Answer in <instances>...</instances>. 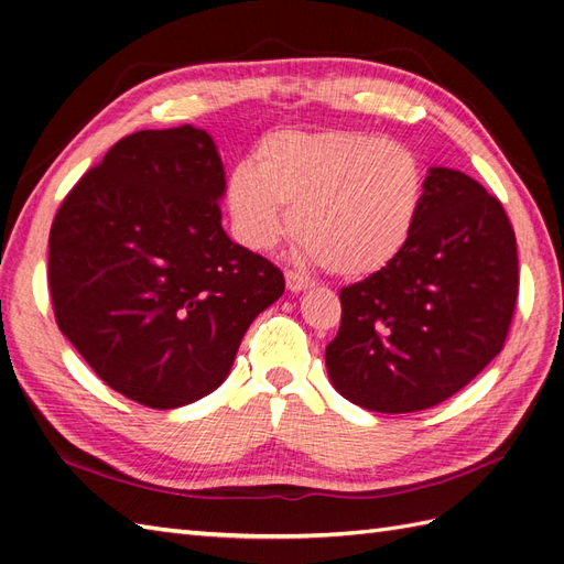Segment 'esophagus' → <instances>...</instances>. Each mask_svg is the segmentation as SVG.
Returning a JSON list of instances; mask_svg holds the SVG:
<instances>
[{
  "instance_id": "1",
  "label": "esophagus",
  "mask_w": 564,
  "mask_h": 564,
  "mask_svg": "<svg viewBox=\"0 0 564 564\" xmlns=\"http://www.w3.org/2000/svg\"><path fill=\"white\" fill-rule=\"evenodd\" d=\"M284 280H286V289L292 294H299V292H305V289H311L313 282L308 278H303L301 272H294V270H286L284 272Z\"/></svg>"
}]
</instances>
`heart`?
<instances>
[{"label":"heart","mask_w":564,"mask_h":564,"mask_svg":"<svg viewBox=\"0 0 564 564\" xmlns=\"http://www.w3.org/2000/svg\"><path fill=\"white\" fill-rule=\"evenodd\" d=\"M412 150L348 129H282L237 164L226 185L235 235L263 251L294 228L340 278H367L404 251L423 207ZM293 218H288V212Z\"/></svg>","instance_id":"b5f03b06"}]
</instances>
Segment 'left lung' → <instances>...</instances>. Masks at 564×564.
<instances>
[{
	"instance_id": "1",
	"label": "left lung",
	"mask_w": 564,
	"mask_h": 564,
	"mask_svg": "<svg viewBox=\"0 0 564 564\" xmlns=\"http://www.w3.org/2000/svg\"><path fill=\"white\" fill-rule=\"evenodd\" d=\"M518 284L501 202L466 174L429 169L404 251L340 289V327L324 350L334 388L381 414L445 402L501 352Z\"/></svg>"
}]
</instances>
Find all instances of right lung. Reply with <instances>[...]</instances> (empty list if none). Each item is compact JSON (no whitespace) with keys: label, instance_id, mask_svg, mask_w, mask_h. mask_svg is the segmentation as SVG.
Returning <instances> with one entry per match:
<instances>
[{"label":"right lung","instance_id":"1","mask_svg":"<svg viewBox=\"0 0 564 564\" xmlns=\"http://www.w3.org/2000/svg\"><path fill=\"white\" fill-rule=\"evenodd\" d=\"M224 162L183 124L135 131L79 178L48 235L58 329L112 390L176 409L226 381L253 317L284 294L220 226Z\"/></svg>","mask_w":564,"mask_h":564}]
</instances>
